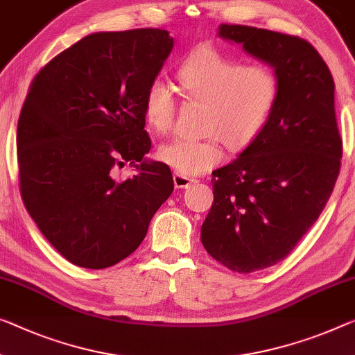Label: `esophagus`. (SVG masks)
Instances as JSON below:
<instances>
[{
	"label": "esophagus",
	"mask_w": 355,
	"mask_h": 355,
	"mask_svg": "<svg viewBox=\"0 0 355 355\" xmlns=\"http://www.w3.org/2000/svg\"><path fill=\"white\" fill-rule=\"evenodd\" d=\"M173 181H174V185H176V189H187V187H190V185L196 182V179L184 176V174H179V173H174Z\"/></svg>",
	"instance_id": "esophagus-1"
}]
</instances>
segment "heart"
I'll return each instance as SVG.
<instances>
[{
    "instance_id": "obj_1",
    "label": "heart",
    "mask_w": 355,
    "mask_h": 355,
    "mask_svg": "<svg viewBox=\"0 0 355 355\" xmlns=\"http://www.w3.org/2000/svg\"><path fill=\"white\" fill-rule=\"evenodd\" d=\"M176 79L187 100L205 101L201 138H174L157 150L159 160L184 176L211 170L228 149L252 144L270 121L281 95L277 74L263 64H246L216 47H200L178 68ZM170 85L154 79L143 98L146 123L155 133L170 132L176 116Z\"/></svg>"
}]
</instances>
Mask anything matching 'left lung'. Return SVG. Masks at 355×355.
Masks as SVG:
<instances>
[{
  "mask_svg": "<svg viewBox=\"0 0 355 355\" xmlns=\"http://www.w3.org/2000/svg\"><path fill=\"white\" fill-rule=\"evenodd\" d=\"M219 36L271 64L281 83L257 139L212 171L214 203L201 227L211 257L248 275L286 259L319 219L340 174L343 139L334 78L308 41L246 25H220Z\"/></svg>",
  "mask_w": 355,
  "mask_h": 355,
  "instance_id": "1",
  "label": "left lung"
}]
</instances>
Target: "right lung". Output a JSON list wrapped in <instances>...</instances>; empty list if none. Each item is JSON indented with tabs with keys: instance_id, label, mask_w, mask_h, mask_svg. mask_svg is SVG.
<instances>
[{
	"instance_id": "right-lung-1",
	"label": "right lung",
	"mask_w": 355,
	"mask_h": 355,
	"mask_svg": "<svg viewBox=\"0 0 355 355\" xmlns=\"http://www.w3.org/2000/svg\"><path fill=\"white\" fill-rule=\"evenodd\" d=\"M160 28L94 33L31 80L17 125L24 205L71 263L103 270L127 259L174 189L170 166L146 162L144 92L170 55ZM130 162L139 174L117 180Z\"/></svg>"
}]
</instances>
